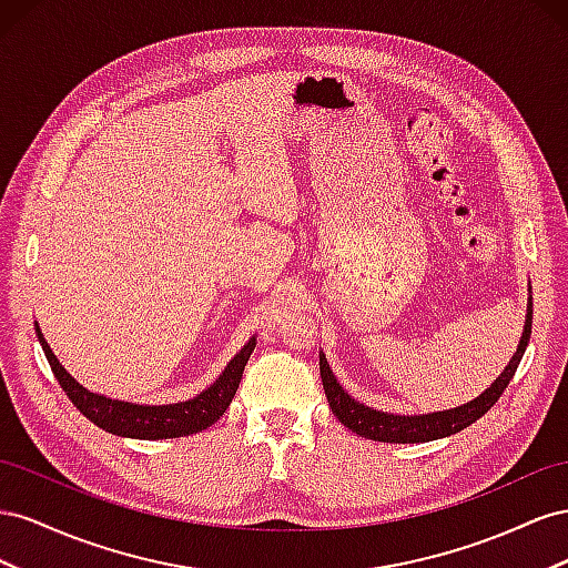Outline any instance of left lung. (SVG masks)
<instances>
[{
    "mask_svg": "<svg viewBox=\"0 0 568 568\" xmlns=\"http://www.w3.org/2000/svg\"><path fill=\"white\" fill-rule=\"evenodd\" d=\"M530 323H532V297L528 302V314H526V328L521 335V343H518L516 354L511 356L509 366L501 371L499 378L485 390L483 395H478L476 399H471L464 407L457 409H447V412H435V414H426V416H395V414H385V412H376L371 407H364V404L354 402L339 383L335 381L333 371L326 362V356H318V366H321V381H323V390H326L328 404L333 414L337 416L339 424H345L349 430H354L356 435L368 437V440H378V443H428V440H437V437H447L455 435L459 430H464L466 426L476 424V420L490 412L493 404L501 397V393L507 390L509 381L514 378L518 364H521V356L526 352V345L530 339Z\"/></svg>",
    "mask_w": 568,
    "mask_h": 568,
    "instance_id": "obj_1",
    "label": "left lung"
}]
</instances>
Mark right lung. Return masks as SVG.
<instances>
[{
    "mask_svg": "<svg viewBox=\"0 0 568 568\" xmlns=\"http://www.w3.org/2000/svg\"><path fill=\"white\" fill-rule=\"evenodd\" d=\"M38 337L42 343L47 362H50L59 385L69 399L75 404V409L88 416L94 426H100L113 435L123 437H138V440H164V437H181L192 435L209 428L229 409V404L235 397V390L242 378V371L247 366L250 354L254 349V337L242 347L231 364L225 366L223 374L214 385H209L202 395L187 402L178 404H161V407H148V404H131L109 399L104 395H97L85 390L83 385L67 374V368L59 364L50 345L44 343V337L38 328Z\"/></svg>",
    "mask_w": 568,
    "mask_h": 568,
    "instance_id": "right-lung-1",
    "label": "right lung"
}]
</instances>
